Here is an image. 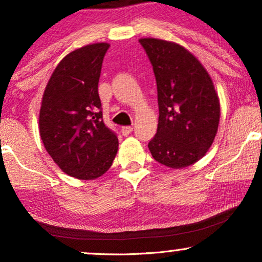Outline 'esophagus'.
<instances>
[{
	"mask_svg": "<svg viewBox=\"0 0 262 262\" xmlns=\"http://www.w3.org/2000/svg\"><path fill=\"white\" fill-rule=\"evenodd\" d=\"M132 132V127L131 126H124L121 127V134L123 136H128Z\"/></svg>",
	"mask_w": 262,
	"mask_h": 262,
	"instance_id": "obj_1",
	"label": "esophagus"
}]
</instances>
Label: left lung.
<instances>
[{
  "instance_id": "8db88e82",
  "label": "left lung",
  "mask_w": 262,
  "mask_h": 262,
  "mask_svg": "<svg viewBox=\"0 0 262 262\" xmlns=\"http://www.w3.org/2000/svg\"><path fill=\"white\" fill-rule=\"evenodd\" d=\"M139 42L155 74L160 111L150 152L169 168L191 166L207 152L218 130L221 106L213 82L184 46L155 38Z\"/></svg>"
}]
</instances>
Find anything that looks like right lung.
I'll return each mask as SVG.
<instances>
[{"label": "right lung", "instance_id": "1", "mask_svg": "<svg viewBox=\"0 0 262 262\" xmlns=\"http://www.w3.org/2000/svg\"><path fill=\"white\" fill-rule=\"evenodd\" d=\"M110 44L85 45L60 60L46 84L39 132L64 173L94 180L112 166L118 137L102 120L98 84Z\"/></svg>", "mask_w": 262, "mask_h": 262}]
</instances>
